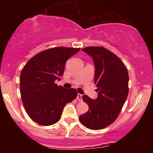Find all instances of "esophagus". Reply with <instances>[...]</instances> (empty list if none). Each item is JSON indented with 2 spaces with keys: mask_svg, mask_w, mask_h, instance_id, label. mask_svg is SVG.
Listing matches in <instances>:
<instances>
[{
  "mask_svg": "<svg viewBox=\"0 0 153 153\" xmlns=\"http://www.w3.org/2000/svg\"><path fill=\"white\" fill-rule=\"evenodd\" d=\"M82 94H78V95H77V99H78L79 101H82Z\"/></svg>",
  "mask_w": 153,
  "mask_h": 153,
  "instance_id": "esophagus-1",
  "label": "esophagus"
}]
</instances>
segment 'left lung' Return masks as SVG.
<instances>
[{
    "mask_svg": "<svg viewBox=\"0 0 153 153\" xmlns=\"http://www.w3.org/2000/svg\"><path fill=\"white\" fill-rule=\"evenodd\" d=\"M82 50L94 61V83L99 93L96 99L82 96L89 109L79 119L85 127L99 130L110 125L118 117L129 93V75L122 61L106 49L89 47Z\"/></svg>",
    "mask_w": 153,
    "mask_h": 153,
    "instance_id": "obj_1",
    "label": "left lung"
}]
</instances>
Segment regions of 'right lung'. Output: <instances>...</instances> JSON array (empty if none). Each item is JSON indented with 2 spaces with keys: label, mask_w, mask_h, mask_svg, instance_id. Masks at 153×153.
<instances>
[{
  "label": "right lung",
  "mask_w": 153,
  "mask_h": 153,
  "mask_svg": "<svg viewBox=\"0 0 153 153\" xmlns=\"http://www.w3.org/2000/svg\"><path fill=\"white\" fill-rule=\"evenodd\" d=\"M80 48L55 47L29 59L20 75L22 102L29 117L40 125L50 126L61 118L64 107L76 98L74 88L54 83L64 73L66 61Z\"/></svg>",
  "instance_id": "right-lung-1"
}]
</instances>
